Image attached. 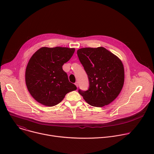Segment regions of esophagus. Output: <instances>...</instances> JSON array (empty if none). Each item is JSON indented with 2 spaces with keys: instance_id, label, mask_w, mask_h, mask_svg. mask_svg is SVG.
I'll return each instance as SVG.
<instances>
[{
  "instance_id": "obj_1",
  "label": "esophagus",
  "mask_w": 154,
  "mask_h": 154,
  "mask_svg": "<svg viewBox=\"0 0 154 154\" xmlns=\"http://www.w3.org/2000/svg\"><path fill=\"white\" fill-rule=\"evenodd\" d=\"M75 86H76L77 87H78V86H79V83H78V82H76L75 83Z\"/></svg>"
}]
</instances>
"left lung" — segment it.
<instances>
[{
	"instance_id": "left-lung-1",
	"label": "left lung",
	"mask_w": 154,
	"mask_h": 154,
	"mask_svg": "<svg viewBox=\"0 0 154 154\" xmlns=\"http://www.w3.org/2000/svg\"><path fill=\"white\" fill-rule=\"evenodd\" d=\"M77 52L90 85L87 91L79 89V94L93 106L102 107L110 103L123 87L124 69L122 61L103 47L82 48Z\"/></svg>"
}]
</instances>
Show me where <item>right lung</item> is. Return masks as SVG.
<instances>
[{
  "label": "right lung",
  "instance_id": "obj_1",
  "mask_svg": "<svg viewBox=\"0 0 154 154\" xmlns=\"http://www.w3.org/2000/svg\"><path fill=\"white\" fill-rule=\"evenodd\" d=\"M74 52V48L44 47L30 58L26 71V83L37 102L53 106L61 102L67 93L77 90L62 68Z\"/></svg>",
  "mask_w": 154,
  "mask_h": 154
}]
</instances>
